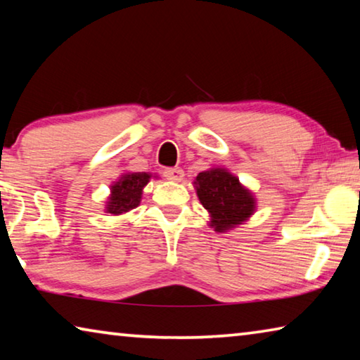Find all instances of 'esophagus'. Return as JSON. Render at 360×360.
<instances>
[{"label":"esophagus","instance_id":"obj_1","mask_svg":"<svg viewBox=\"0 0 360 360\" xmlns=\"http://www.w3.org/2000/svg\"><path fill=\"white\" fill-rule=\"evenodd\" d=\"M163 176H165L168 181L179 182L182 178H184V172H182L181 168H168L163 172Z\"/></svg>","mask_w":360,"mask_h":360}]
</instances>
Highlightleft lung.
Here are the masks:
<instances>
[{"label": "left lung", "mask_w": 360, "mask_h": 360, "mask_svg": "<svg viewBox=\"0 0 360 360\" xmlns=\"http://www.w3.org/2000/svg\"><path fill=\"white\" fill-rule=\"evenodd\" d=\"M195 184L200 202L211 212V225L217 231L245 222L252 214V195L225 169L216 168L200 173Z\"/></svg>", "instance_id": "8db88e82"}]
</instances>
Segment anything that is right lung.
<instances>
[{"label":"right lung","instance_id":"right-lung-1","mask_svg":"<svg viewBox=\"0 0 360 360\" xmlns=\"http://www.w3.org/2000/svg\"><path fill=\"white\" fill-rule=\"evenodd\" d=\"M150 176L148 173H129L124 174L119 182L112 186V195L106 206L111 214H122L136 208L141 200L143 187L148 184Z\"/></svg>","mask_w":360,"mask_h":360}]
</instances>
